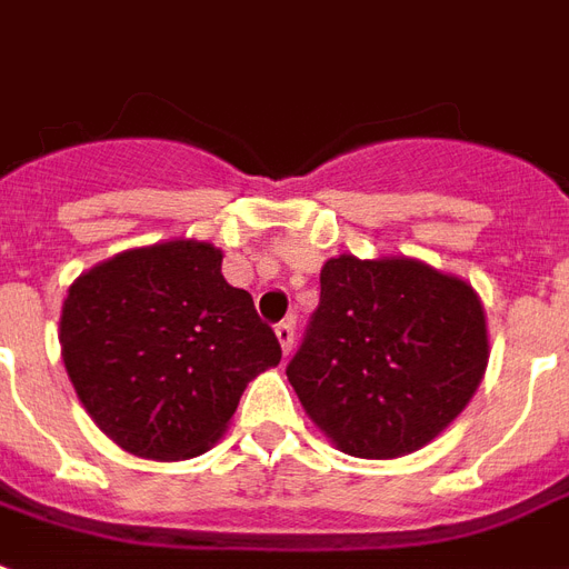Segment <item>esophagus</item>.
Listing matches in <instances>:
<instances>
[{"instance_id": "obj_1", "label": "esophagus", "mask_w": 569, "mask_h": 569, "mask_svg": "<svg viewBox=\"0 0 569 569\" xmlns=\"http://www.w3.org/2000/svg\"><path fill=\"white\" fill-rule=\"evenodd\" d=\"M274 333H277V340H280V346H283V355L292 352V346H295V322H292V319H283V322H277Z\"/></svg>"}]
</instances>
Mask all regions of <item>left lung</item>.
Wrapping results in <instances>:
<instances>
[{"label": "left lung", "instance_id": "1", "mask_svg": "<svg viewBox=\"0 0 569 569\" xmlns=\"http://www.w3.org/2000/svg\"><path fill=\"white\" fill-rule=\"evenodd\" d=\"M286 376L349 457L423 448L466 409L489 342L475 289L415 259H328Z\"/></svg>", "mask_w": 569, "mask_h": 569}]
</instances>
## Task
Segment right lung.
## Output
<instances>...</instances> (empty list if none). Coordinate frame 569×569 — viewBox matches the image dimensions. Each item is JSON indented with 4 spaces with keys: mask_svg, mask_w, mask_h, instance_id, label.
<instances>
[{
    "mask_svg": "<svg viewBox=\"0 0 569 569\" xmlns=\"http://www.w3.org/2000/svg\"><path fill=\"white\" fill-rule=\"evenodd\" d=\"M220 259L206 241H167L119 253L68 289L64 370L94 423L137 457H199L247 381L280 363L271 325L223 280Z\"/></svg>",
    "mask_w": 569,
    "mask_h": 569,
    "instance_id": "1",
    "label": "right lung"
}]
</instances>
